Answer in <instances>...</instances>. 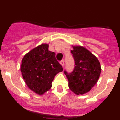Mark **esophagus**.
I'll return each mask as SVG.
<instances>
[{"label":"esophagus","mask_w":120,"mask_h":120,"mask_svg":"<svg viewBox=\"0 0 120 120\" xmlns=\"http://www.w3.org/2000/svg\"><path fill=\"white\" fill-rule=\"evenodd\" d=\"M59 63H60V64H61L62 67L64 65V61H61L60 62H59Z\"/></svg>","instance_id":"obj_1"}]
</instances>
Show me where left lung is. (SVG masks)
Instances as JSON below:
<instances>
[{
    "label": "left lung",
    "instance_id": "1",
    "mask_svg": "<svg viewBox=\"0 0 120 120\" xmlns=\"http://www.w3.org/2000/svg\"><path fill=\"white\" fill-rule=\"evenodd\" d=\"M71 53L75 60V68L71 73L64 71L68 87L77 95L85 94L97 83L101 73L100 64L93 54L82 46H73Z\"/></svg>",
    "mask_w": 120,
    "mask_h": 120
}]
</instances>
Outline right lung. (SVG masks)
<instances>
[{"instance_id":"add662e5","label":"right lung","mask_w":120,"mask_h":120,"mask_svg":"<svg viewBox=\"0 0 120 120\" xmlns=\"http://www.w3.org/2000/svg\"><path fill=\"white\" fill-rule=\"evenodd\" d=\"M22 76L29 88L40 95L52 87L54 77L63 70L49 44H42L24 55L20 67Z\"/></svg>"}]
</instances>
